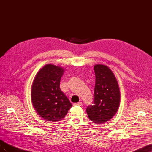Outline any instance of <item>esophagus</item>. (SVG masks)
<instances>
[{
    "label": "esophagus",
    "instance_id": "34e87169",
    "mask_svg": "<svg viewBox=\"0 0 152 152\" xmlns=\"http://www.w3.org/2000/svg\"><path fill=\"white\" fill-rule=\"evenodd\" d=\"M82 104V102H79L76 103H73V106H81Z\"/></svg>",
    "mask_w": 152,
    "mask_h": 152
}]
</instances>
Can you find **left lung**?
I'll return each mask as SVG.
<instances>
[{"instance_id": "obj_1", "label": "left lung", "mask_w": 152, "mask_h": 152, "mask_svg": "<svg viewBox=\"0 0 152 152\" xmlns=\"http://www.w3.org/2000/svg\"><path fill=\"white\" fill-rule=\"evenodd\" d=\"M96 80L93 105L87 107L91 121L102 124L112 118L120 105L121 93L117 80L110 68L104 65L94 66Z\"/></svg>"}]
</instances>
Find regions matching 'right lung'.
Instances as JSON below:
<instances>
[{"mask_svg": "<svg viewBox=\"0 0 152 152\" xmlns=\"http://www.w3.org/2000/svg\"><path fill=\"white\" fill-rule=\"evenodd\" d=\"M65 69L48 64L37 73L31 89V99L39 115L45 121H60L72 104L60 89Z\"/></svg>", "mask_w": 152, "mask_h": 152, "instance_id": "right-lung-1", "label": "right lung"}]
</instances>
